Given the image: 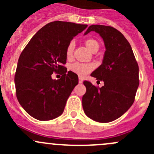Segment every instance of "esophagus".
<instances>
[{
	"label": "esophagus",
	"instance_id": "obj_1",
	"mask_svg": "<svg viewBox=\"0 0 154 154\" xmlns=\"http://www.w3.org/2000/svg\"><path fill=\"white\" fill-rule=\"evenodd\" d=\"M83 77H79V83H83Z\"/></svg>",
	"mask_w": 154,
	"mask_h": 154
}]
</instances>
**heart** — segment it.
<instances>
[{
  "instance_id": "b5f03b06",
  "label": "heart",
  "mask_w": 154,
  "mask_h": 154,
  "mask_svg": "<svg viewBox=\"0 0 154 154\" xmlns=\"http://www.w3.org/2000/svg\"><path fill=\"white\" fill-rule=\"evenodd\" d=\"M84 43L86 47L92 53L97 52L99 50V48H100V45H99L98 42L93 39V38H89V39L86 40ZM74 49V43H69V45H68L67 47V49H66V57L68 59L72 57ZM93 68H94L93 67V65L91 64H83V63H76L71 65L70 69L74 73L78 74L79 76H85L88 73H89L93 69Z\"/></svg>"
}]
</instances>
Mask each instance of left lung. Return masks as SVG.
Masks as SVG:
<instances>
[{
	"instance_id": "obj_1",
	"label": "left lung",
	"mask_w": 154,
	"mask_h": 154,
	"mask_svg": "<svg viewBox=\"0 0 154 154\" xmlns=\"http://www.w3.org/2000/svg\"><path fill=\"white\" fill-rule=\"evenodd\" d=\"M91 31L100 35L106 48L102 64L91 76L103 81L104 86L97 88L85 80L86 92L82 103L89 119L106 123L123 116L133 105L139 85V66L130 43L118 29L93 24L84 35Z\"/></svg>"
}]
</instances>
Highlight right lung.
Masks as SVG:
<instances>
[{
	"label": "right lung",
	"instance_id": "right-lung-1",
	"mask_svg": "<svg viewBox=\"0 0 154 154\" xmlns=\"http://www.w3.org/2000/svg\"><path fill=\"white\" fill-rule=\"evenodd\" d=\"M87 24L56 21L42 27L20 55L15 75L16 96L29 116L49 121L63 114L68 97L78 84V76L66 70V49ZM61 72L60 80L51 74Z\"/></svg>",
	"mask_w": 154,
	"mask_h": 154
}]
</instances>
